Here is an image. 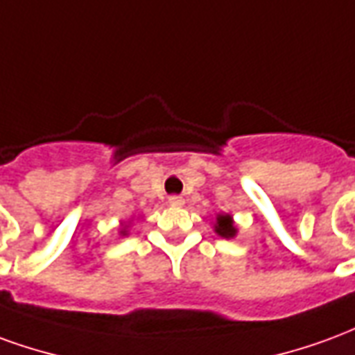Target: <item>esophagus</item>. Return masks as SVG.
<instances>
[{
  "instance_id": "1",
  "label": "esophagus",
  "mask_w": 355,
  "mask_h": 355,
  "mask_svg": "<svg viewBox=\"0 0 355 355\" xmlns=\"http://www.w3.org/2000/svg\"><path fill=\"white\" fill-rule=\"evenodd\" d=\"M169 203L173 207H180V205H184V200H182L180 196H171Z\"/></svg>"
}]
</instances>
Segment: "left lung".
I'll return each instance as SVG.
<instances>
[{
    "label": "left lung",
    "instance_id": "obj_1",
    "mask_svg": "<svg viewBox=\"0 0 355 355\" xmlns=\"http://www.w3.org/2000/svg\"><path fill=\"white\" fill-rule=\"evenodd\" d=\"M215 230H216V234H218V236H223V238H234V236H236V228H234L232 218L228 215L216 216Z\"/></svg>",
    "mask_w": 355,
    "mask_h": 355
}]
</instances>
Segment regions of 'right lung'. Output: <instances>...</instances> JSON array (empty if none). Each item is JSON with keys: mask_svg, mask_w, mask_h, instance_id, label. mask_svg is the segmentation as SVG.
I'll return each instance as SVG.
<instances>
[{"mask_svg": "<svg viewBox=\"0 0 355 355\" xmlns=\"http://www.w3.org/2000/svg\"><path fill=\"white\" fill-rule=\"evenodd\" d=\"M121 234H125V230H123V232H121Z\"/></svg>", "mask_w": 355, "mask_h": 355, "instance_id": "1", "label": "right lung"}]
</instances>
